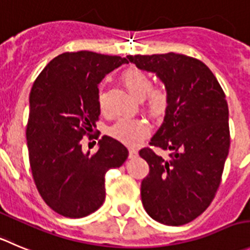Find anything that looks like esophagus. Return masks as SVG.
I'll list each match as a JSON object with an SVG mask.
<instances>
[{
    "mask_svg": "<svg viewBox=\"0 0 250 250\" xmlns=\"http://www.w3.org/2000/svg\"><path fill=\"white\" fill-rule=\"evenodd\" d=\"M138 157V150L137 149H129V158L133 159V158Z\"/></svg>",
    "mask_w": 250,
    "mask_h": 250,
    "instance_id": "1",
    "label": "esophagus"
}]
</instances>
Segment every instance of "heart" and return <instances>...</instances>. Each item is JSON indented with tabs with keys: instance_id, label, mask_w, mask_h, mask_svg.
I'll use <instances>...</instances> for the list:
<instances>
[{
	"instance_id": "obj_1",
	"label": "heart",
	"mask_w": 250,
	"mask_h": 250,
	"mask_svg": "<svg viewBox=\"0 0 250 250\" xmlns=\"http://www.w3.org/2000/svg\"><path fill=\"white\" fill-rule=\"evenodd\" d=\"M123 85L138 99H146V106L150 114L160 117L165 113L169 104V96L162 88H151L153 81L148 74L138 67H128L121 75ZM100 108H104V95L100 91L97 95ZM150 132V127L146 121L141 118H121L109 128V134L114 139L127 146H137Z\"/></svg>"
}]
</instances>
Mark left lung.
Masks as SVG:
<instances>
[{"label":"left lung","mask_w":250,"mask_h":250,"mask_svg":"<svg viewBox=\"0 0 250 250\" xmlns=\"http://www.w3.org/2000/svg\"><path fill=\"white\" fill-rule=\"evenodd\" d=\"M154 72L165 85L169 104L150 146L169 150V159L143 148L149 174L141 185L146 213L167 226L199 217L213 200L229 151L228 104L211 70L183 54L128 55L127 62Z\"/></svg>","instance_id":"1"}]
</instances>
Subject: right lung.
<instances>
[{
    "label": "right lung",
    "mask_w": 250,
    "mask_h": 250,
    "mask_svg": "<svg viewBox=\"0 0 250 250\" xmlns=\"http://www.w3.org/2000/svg\"><path fill=\"white\" fill-rule=\"evenodd\" d=\"M125 58L81 50L62 53L38 75L29 93L27 144L34 183L53 211L69 218L88 216L106 197L104 175L128 158L108 136L95 154L81 141L99 121V83ZM91 138V136H90Z\"/></svg>",
    "instance_id": "1"
}]
</instances>
